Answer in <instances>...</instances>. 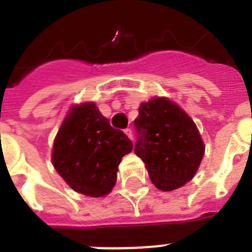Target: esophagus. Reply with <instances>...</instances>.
I'll return each instance as SVG.
<instances>
[{
	"instance_id": "obj_1",
	"label": "esophagus",
	"mask_w": 252,
	"mask_h": 252,
	"mask_svg": "<svg viewBox=\"0 0 252 252\" xmlns=\"http://www.w3.org/2000/svg\"><path fill=\"white\" fill-rule=\"evenodd\" d=\"M125 133H126L131 140H132V130H131V128H126V130H125Z\"/></svg>"
}]
</instances>
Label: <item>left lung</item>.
<instances>
[{"instance_id":"1","label":"left lung","mask_w":252,"mask_h":252,"mask_svg":"<svg viewBox=\"0 0 252 252\" xmlns=\"http://www.w3.org/2000/svg\"><path fill=\"white\" fill-rule=\"evenodd\" d=\"M133 125V150L145 162L154 186L170 192L192 180L203 159L204 144L193 120L178 104L165 97L144 102Z\"/></svg>"}]
</instances>
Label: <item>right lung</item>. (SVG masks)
Returning <instances> with one entry per match:
<instances>
[{
  "label": "right lung",
  "mask_w": 252,
  "mask_h": 252,
  "mask_svg": "<svg viewBox=\"0 0 252 252\" xmlns=\"http://www.w3.org/2000/svg\"><path fill=\"white\" fill-rule=\"evenodd\" d=\"M132 141L116 130L93 102L74 106L53 145V165L75 192L103 197L116 184L122 158Z\"/></svg>",
  "instance_id": "right-lung-1"
}]
</instances>
